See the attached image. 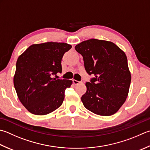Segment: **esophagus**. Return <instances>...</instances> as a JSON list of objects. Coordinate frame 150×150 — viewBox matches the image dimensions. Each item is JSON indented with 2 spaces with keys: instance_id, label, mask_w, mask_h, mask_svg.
Segmentation results:
<instances>
[{
  "instance_id": "1",
  "label": "esophagus",
  "mask_w": 150,
  "mask_h": 150,
  "mask_svg": "<svg viewBox=\"0 0 150 150\" xmlns=\"http://www.w3.org/2000/svg\"><path fill=\"white\" fill-rule=\"evenodd\" d=\"M73 84H79V83H81V82L80 81H78L77 80H75V79H73Z\"/></svg>"
}]
</instances>
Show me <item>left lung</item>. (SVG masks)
I'll return each mask as SVG.
<instances>
[{"label":"left lung","mask_w":150,"mask_h":150,"mask_svg":"<svg viewBox=\"0 0 150 150\" xmlns=\"http://www.w3.org/2000/svg\"><path fill=\"white\" fill-rule=\"evenodd\" d=\"M75 49L83 56L86 72L94 75L81 97L84 106L98 115L115 114L127 99L131 81L125 52L112 42L97 39L82 42Z\"/></svg>","instance_id":"obj_1"}]
</instances>
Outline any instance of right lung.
Wrapping results in <instances>:
<instances>
[{
    "mask_svg": "<svg viewBox=\"0 0 150 150\" xmlns=\"http://www.w3.org/2000/svg\"><path fill=\"white\" fill-rule=\"evenodd\" d=\"M66 43L33 44L17 58L13 84L21 103L30 113L46 115L59 108L72 81L57 79L63 55L71 48Z\"/></svg>",
    "mask_w": 150,
    "mask_h": 150,
    "instance_id": "right-lung-1",
    "label": "right lung"
}]
</instances>
